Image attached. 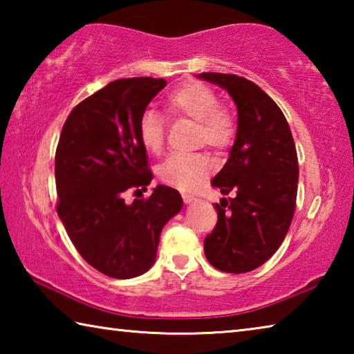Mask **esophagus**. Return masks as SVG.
Masks as SVG:
<instances>
[{
  "instance_id": "esophagus-1",
  "label": "esophagus",
  "mask_w": 354,
  "mask_h": 354,
  "mask_svg": "<svg viewBox=\"0 0 354 354\" xmlns=\"http://www.w3.org/2000/svg\"><path fill=\"white\" fill-rule=\"evenodd\" d=\"M196 198L194 195H190V194H183V201L184 203H192V201H195Z\"/></svg>"
}]
</instances>
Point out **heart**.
Here are the masks:
<instances>
[{
	"instance_id": "b5f03b06",
	"label": "heart",
	"mask_w": 354,
	"mask_h": 354,
	"mask_svg": "<svg viewBox=\"0 0 354 354\" xmlns=\"http://www.w3.org/2000/svg\"><path fill=\"white\" fill-rule=\"evenodd\" d=\"M165 107L171 117L195 122L194 145L225 151L236 140L237 118L230 107L218 104L215 91L206 84L187 81L169 93ZM139 137L149 153L160 154L165 147V122L154 111L139 120ZM211 171V160L203 153L173 154L158 169L162 183L179 190L195 189Z\"/></svg>"
}]
</instances>
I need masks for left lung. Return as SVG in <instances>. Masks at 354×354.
<instances>
[{"mask_svg": "<svg viewBox=\"0 0 354 354\" xmlns=\"http://www.w3.org/2000/svg\"><path fill=\"white\" fill-rule=\"evenodd\" d=\"M237 106V136L227 162L212 179L223 195L217 225L205 239L211 266L247 273L277 253L297 206L298 158L289 123L278 104L254 82L230 73H201Z\"/></svg>", "mask_w": 354, "mask_h": 354, "instance_id": "obj_1", "label": "left lung"}]
</instances>
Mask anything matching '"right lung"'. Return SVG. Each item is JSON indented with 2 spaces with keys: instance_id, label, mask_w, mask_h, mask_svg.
<instances>
[{
  "instance_id": "add662e5",
  "label": "right lung",
  "mask_w": 354,
  "mask_h": 354,
  "mask_svg": "<svg viewBox=\"0 0 354 354\" xmlns=\"http://www.w3.org/2000/svg\"><path fill=\"white\" fill-rule=\"evenodd\" d=\"M167 86L159 77H123L82 100L64 123L56 148V211L82 259L106 277L129 279L156 261L164 225L183 207L179 192L153 179L139 120Z\"/></svg>"
}]
</instances>
